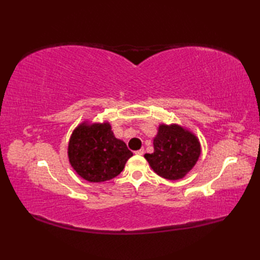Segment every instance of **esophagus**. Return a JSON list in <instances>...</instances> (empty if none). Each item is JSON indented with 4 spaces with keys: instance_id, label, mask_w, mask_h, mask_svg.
I'll list each match as a JSON object with an SVG mask.
<instances>
[{
    "instance_id": "34e87169",
    "label": "esophagus",
    "mask_w": 260,
    "mask_h": 260,
    "mask_svg": "<svg viewBox=\"0 0 260 260\" xmlns=\"http://www.w3.org/2000/svg\"><path fill=\"white\" fill-rule=\"evenodd\" d=\"M135 154H136V155H143V154H144V148H141V150L136 151Z\"/></svg>"
}]
</instances>
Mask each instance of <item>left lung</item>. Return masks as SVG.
Wrapping results in <instances>:
<instances>
[{
	"instance_id": "obj_1",
	"label": "left lung",
	"mask_w": 260,
	"mask_h": 260,
	"mask_svg": "<svg viewBox=\"0 0 260 260\" xmlns=\"http://www.w3.org/2000/svg\"><path fill=\"white\" fill-rule=\"evenodd\" d=\"M153 146L154 152L144 157L157 175L172 181L184 178L201 154L196 134L178 124L159 125Z\"/></svg>"
}]
</instances>
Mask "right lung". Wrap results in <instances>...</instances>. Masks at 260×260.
Returning a JSON list of instances; mask_svg holds the SVG:
<instances>
[{"instance_id":"1","label":"right lung","mask_w":260,"mask_h":260,"mask_svg":"<svg viewBox=\"0 0 260 260\" xmlns=\"http://www.w3.org/2000/svg\"><path fill=\"white\" fill-rule=\"evenodd\" d=\"M133 156L125 143L116 139L108 121L85 120L76 127L68 144L69 163L88 182L114 179Z\"/></svg>"}]
</instances>
